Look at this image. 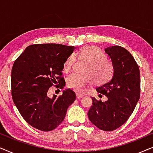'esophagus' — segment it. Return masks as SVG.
<instances>
[{
    "mask_svg": "<svg viewBox=\"0 0 153 153\" xmlns=\"http://www.w3.org/2000/svg\"><path fill=\"white\" fill-rule=\"evenodd\" d=\"M76 97H77V99H80V98L84 97V95L81 94H80V93H76Z\"/></svg>",
    "mask_w": 153,
    "mask_h": 153,
    "instance_id": "obj_1",
    "label": "esophagus"
}]
</instances>
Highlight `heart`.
<instances>
[{
  "instance_id": "heart-1",
  "label": "heart",
  "mask_w": 153,
  "mask_h": 153,
  "mask_svg": "<svg viewBox=\"0 0 153 153\" xmlns=\"http://www.w3.org/2000/svg\"><path fill=\"white\" fill-rule=\"evenodd\" d=\"M86 61L82 67V73H73L67 78V86L77 91H82L91 84L103 85L111 78L113 66L100 48L96 46H85L77 54H71L64 64V71L68 72L72 69L75 58Z\"/></svg>"
}]
</instances>
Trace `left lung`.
Instances as JSON below:
<instances>
[{
	"instance_id": "8db88e82",
	"label": "left lung",
	"mask_w": 153,
	"mask_h": 153,
	"mask_svg": "<svg viewBox=\"0 0 153 153\" xmlns=\"http://www.w3.org/2000/svg\"><path fill=\"white\" fill-rule=\"evenodd\" d=\"M105 52L113 64V78L96 89L108 99L102 102L91 97L93 105L87 115L94 125L111 131L127 122L139 100L140 71L133 56L123 47H108Z\"/></svg>"
}]
</instances>
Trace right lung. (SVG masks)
<instances>
[{"label":"right lung","mask_w":153,"mask_h":153,"mask_svg":"<svg viewBox=\"0 0 153 153\" xmlns=\"http://www.w3.org/2000/svg\"><path fill=\"white\" fill-rule=\"evenodd\" d=\"M75 47L61 44H35L27 47L15 60L11 73L12 96L21 115L33 127L50 131L64 120L76 99L67 89L62 95L48 96L49 88L65 86L62 71Z\"/></svg>","instance_id":"add662e5"}]
</instances>
